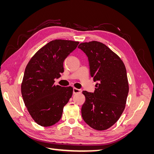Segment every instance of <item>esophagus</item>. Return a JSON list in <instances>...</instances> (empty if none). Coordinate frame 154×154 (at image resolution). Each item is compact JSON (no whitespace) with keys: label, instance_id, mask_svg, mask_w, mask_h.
<instances>
[{"label":"esophagus","instance_id":"1","mask_svg":"<svg viewBox=\"0 0 154 154\" xmlns=\"http://www.w3.org/2000/svg\"><path fill=\"white\" fill-rule=\"evenodd\" d=\"M82 90L81 89H78V88H73V94H76V93H80L82 92Z\"/></svg>","mask_w":154,"mask_h":154}]
</instances>
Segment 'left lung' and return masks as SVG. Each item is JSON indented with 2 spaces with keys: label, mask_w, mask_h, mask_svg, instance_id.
I'll use <instances>...</instances> for the list:
<instances>
[{
  "label": "left lung",
  "mask_w": 154,
  "mask_h": 154,
  "mask_svg": "<svg viewBox=\"0 0 154 154\" xmlns=\"http://www.w3.org/2000/svg\"><path fill=\"white\" fill-rule=\"evenodd\" d=\"M78 48L87 56L91 76L97 82L94 92H82L85 97L83 119L95 130H106L117 122L125 108L129 87L125 64L99 42L81 43Z\"/></svg>",
  "instance_id": "obj_1"
}]
</instances>
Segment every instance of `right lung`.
<instances>
[{
	"instance_id": "right-lung-1",
	"label": "right lung",
	"mask_w": 154,
	"mask_h": 154,
	"mask_svg": "<svg viewBox=\"0 0 154 154\" xmlns=\"http://www.w3.org/2000/svg\"><path fill=\"white\" fill-rule=\"evenodd\" d=\"M79 42L54 40L34 54L27 63L21 84L23 100L35 122L50 127L61 119L63 106L72 95V87L54 84L63 72V62Z\"/></svg>"
}]
</instances>
